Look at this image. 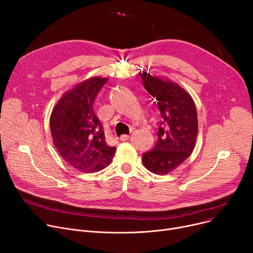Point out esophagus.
<instances>
[{"label": "esophagus", "mask_w": 253, "mask_h": 253, "mask_svg": "<svg viewBox=\"0 0 253 253\" xmlns=\"http://www.w3.org/2000/svg\"><path fill=\"white\" fill-rule=\"evenodd\" d=\"M129 135H126V134H123V135H121V137H120V140L121 141H127L128 139H129Z\"/></svg>", "instance_id": "1"}]
</instances>
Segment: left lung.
I'll return each instance as SVG.
<instances>
[{
    "label": "left lung",
    "mask_w": 253,
    "mask_h": 253,
    "mask_svg": "<svg viewBox=\"0 0 253 253\" xmlns=\"http://www.w3.org/2000/svg\"><path fill=\"white\" fill-rule=\"evenodd\" d=\"M142 84L160 111L158 140L142 155L144 167L155 174H167L191 156L198 134V119L189 93L168 80L142 71Z\"/></svg>",
    "instance_id": "obj_1"
}]
</instances>
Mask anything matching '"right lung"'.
Returning a JSON list of instances; mask_svg holds the SVG:
<instances>
[{"label": "right lung", "mask_w": 253, "mask_h": 253, "mask_svg": "<svg viewBox=\"0 0 253 253\" xmlns=\"http://www.w3.org/2000/svg\"><path fill=\"white\" fill-rule=\"evenodd\" d=\"M106 78L94 77L76 85L58 100L50 117V130L63 160L83 172H96L110 165L115 147L105 142L102 124L93 103Z\"/></svg>", "instance_id": "1"}]
</instances>
